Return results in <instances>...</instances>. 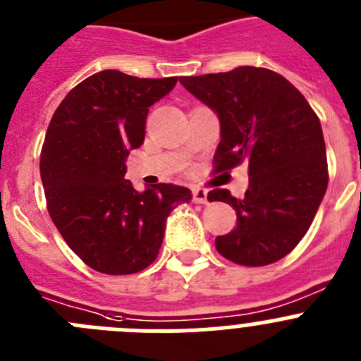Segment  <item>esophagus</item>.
<instances>
[{
  "instance_id": "34e87169",
  "label": "esophagus",
  "mask_w": 361,
  "mask_h": 361,
  "mask_svg": "<svg viewBox=\"0 0 361 361\" xmlns=\"http://www.w3.org/2000/svg\"><path fill=\"white\" fill-rule=\"evenodd\" d=\"M193 202L208 204V191L200 190V188H195V190H193Z\"/></svg>"
}]
</instances>
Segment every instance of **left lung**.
I'll return each instance as SVG.
<instances>
[{
    "instance_id": "1",
    "label": "left lung",
    "mask_w": 361,
    "mask_h": 361,
    "mask_svg": "<svg viewBox=\"0 0 361 361\" xmlns=\"http://www.w3.org/2000/svg\"><path fill=\"white\" fill-rule=\"evenodd\" d=\"M220 121L216 171L245 162L244 199L209 191L237 212V226L215 247L240 266H267L291 253L307 233L327 190V159L320 121L305 97L280 73L257 66L180 78Z\"/></svg>"
}]
</instances>
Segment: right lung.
Segmentation results:
<instances>
[{"instance_id": "add662e5", "label": "right lung", "mask_w": 361, "mask_h": 361, "mask_svg": "<svg viewBox=\"0 0 361 361\" xmlns=\"http://www.w3.org/2000/svg\"><path fill=\"white\" fill-rule=\"evenodd\" d=\"M177 78L141 79L103 70L66 94L47 130L41 180L50 219L70 250L104 275L139 273L157 258L166 219L191 191L124 178L130 149L145 142L153 103Z\"/></svg>"}]
</instances>
